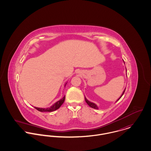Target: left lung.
I'll return each instance as SVG.
<instances>
[{
    "label": "left lung",
    "mask_w": 151,
    "mask_h": 151,
    "mask_svg": "<svg viewBox=\"0 0 151 151\" xmlns=\"http://www.w3.org/2000/svg\"><path fill=\"white\" fill-rule=\"evenodd\" d=\"M125 91H126V89H124V92H123V94H122V95L121 96V97L123 96V95L124 94V92H125ZM121 97L117 100V101H119L120 98H121ZM85 99H86V104L90 106V107H91V108H93V109H98V108L97 107V106L95 105V104H94L93 103H92V102H89V101H88L87 99H86V98H85Z\"/></svg>",
    "instance_id": "left-lung-1"
}]
</instances>
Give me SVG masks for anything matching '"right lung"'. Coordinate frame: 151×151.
Here are the masks:
<instances>
[{"label": "right lung", "instance_id": "obj_1", "mask_svg": "<svg viewBox=\"0 0 151 151\" xmlns=\"http://www.w3.org/2000/svg\"><path fill=\"white\" fill-rule=\"evenodd\" d=\"M65 96L60 101H59L58 102H57L56 103H55L53 106H52L50 108H47V109H43V108H38L34 107L37 110H38L40 111L41 112H45V111H55L57 109H58L61 106V105L63 104V102H65Z\"/></svg>", "mask_w": 151, "mask_h": 151}]
</instances>
